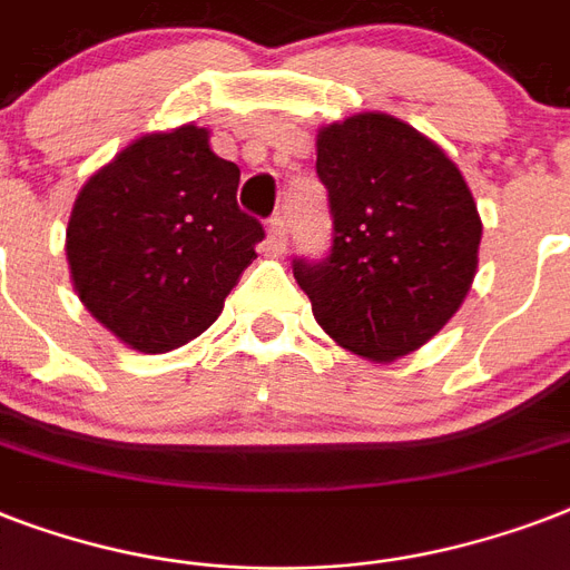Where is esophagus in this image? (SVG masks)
I'll return each mask as SVG.
<instances>
[{
  "label": "esophagus",
  "instance_id": "esophagus-1",
  "mask_svg": "<svg viewBox=\"0 0 570 570\" xmlns=\"http://www.w3.org/2000/svg\"><path fill=\"white\" fill-rule=\"evenodd\" d=\"M268 248L275 250V254L286 248V213H277L268 222Z\"/></svg>",
  "mask_w": 570,
  "mask_h": 570
}]
</instances>
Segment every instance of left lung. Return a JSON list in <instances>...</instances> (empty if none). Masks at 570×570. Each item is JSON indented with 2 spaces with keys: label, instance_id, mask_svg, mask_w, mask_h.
Returning <instances> with one entry per match:
<instances>
[{
  "label": "left lung",
  "instance_id": "1",
  "mask_svg": "<svg viewBox=\"0 0 570 570\" xmlns=\"http://www.w3.org/2000/svg\"><path fill=\"white\" fill-rule=\"evenodd\" d=\"M316 174L328 189V257L293 275L331 340L396 361L438 334L479 263L476 200L450 156L405 120L364 111L322 127Z\"/></svg>",
  "mask_w": 570,
  "mask_h": 570
}]
</instances>
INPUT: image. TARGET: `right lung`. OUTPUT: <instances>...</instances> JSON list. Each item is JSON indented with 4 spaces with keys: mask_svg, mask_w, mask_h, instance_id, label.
Returning <instances> with one entry per match:
<instances>
[{
    "mask_svg": "<svg viewBox=\"0 0 570 570\" xmlns=\"http://www.w3.org/2000/svg\"><path fill=\"white\" fill-rule=\"evenodd\" d=\"M236 189L239 168L195 124L136 138L102 165L76 197L65 245L94 320L145 355L204 334L266 236Z\"/></svg>",
    "mask_w": 570,
    "mask_h": 570,
    "instance_id": "right-lung-1",
    "label": "right lung"
}]
</instances>
